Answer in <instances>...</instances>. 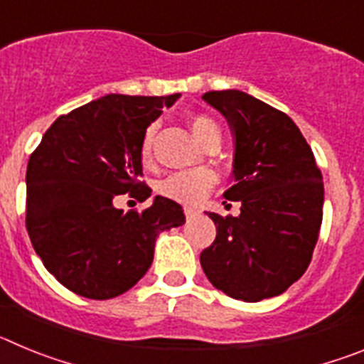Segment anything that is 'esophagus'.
<instances>
[{
    "label": "esophagus",
    "instance_id": "34e87169",
    "mask_svg": "<svg viewBox=\"0 0 364 364\" xmlns=\"http://www.w3.org/2000/svg\"><path fill=\"white\" fill-rule=\"evenodd\" d=\"M184 213H186V218H195V217H197V210H193V208H186Z\"/></svg>",
    "mask_w": 364,
    "mask_h": 364
}]
</instances>
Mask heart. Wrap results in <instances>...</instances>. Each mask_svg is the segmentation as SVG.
Returning <instances> with one entry per match:
<instances>
[{
    "instance_id": "obj_1",
    "label": "heart",
    "mask_w": 364,
    "mask_h": 364,
    "mask_svg": "<svg viewBox=\"0 0 364 364\" xmlns=\"http://www.w3.org/2000/svg\"><path fill=\"white\" fill-rule=\"evenodd\" d=\"M189 127L202 146L210 142L211 138L220 136L218 125L215 124L213 118L205 117V114H195L189 120ZM153 136L154 129L149 127L140 144V162L146 167L153 164ZM213 186L215 175L210 169H191V171L173 173L164 178L159 184V191L162 197L182 202V204H198Z\"/></svg>"
}]
</instances>
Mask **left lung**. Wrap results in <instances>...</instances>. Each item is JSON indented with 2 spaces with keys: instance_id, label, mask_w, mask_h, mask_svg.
<instances>
[{
  "instance_id": "1",
  "label": "left lung",
  "mask_w": 364,
  "mask_h": 364,
  "mask_svg": "<svg viewBox=\"0 0 364 364\" xmlns=\"http://www.w3.org/2000/svg\"><path fill=\"white\" fill-rule=\"evenodd\" d=\"M226 117L235 136L239 217L208 213L217 237L200 253L211 284L233 299L257 302L281 295L302 277L323 222L324 186L311 147L279 109L242 91L202 96Z\"/></svg>"
}]
</instances>
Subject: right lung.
<instances>
[{
  "instance_id": "obj_1",
  "label": "right lung",
  "mask_w": 364,
  "mask_h": 364,
  "mask_svg": "<svg viewBox=\"0 0 364 364\" xmlns=\"http://www.w3.org/2000/svg\"><path fill=\"white\" fill-rule=\"evenodd\" d=\"M180 95H107L62 114L27 166L25 222L34 252L67 290L105 301L133 288L153 262L160 231L186 222L182 205L154 197L144 211L112 200L151 197L140 144Z\"/></svg>"
}]
</instances>
